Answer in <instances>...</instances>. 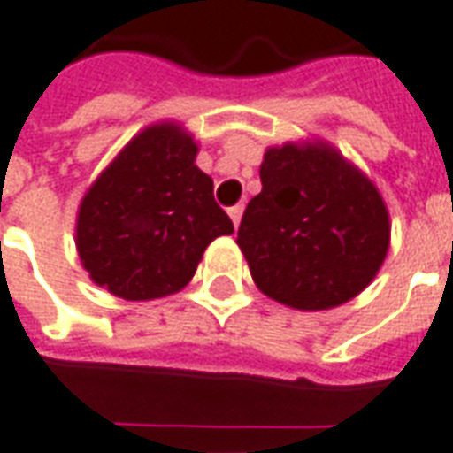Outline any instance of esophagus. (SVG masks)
I'll list each match as a JSON object with an SVG mask.
<instances>
[{
    "mask_svg": "<svg viewBox=\"0 0 453 453\" xmlns=\"http://www.w3.org/2000/svg\"><path fill=\"white\" fill-rule=\"evenodd\" d=\"M227 213H230V218H233V226H240V218H242V206L237 203V206H233V209H227Z\"/></svg>",
    "mask_w": 453,
    "mask_h": 453,
    "instance_id": "1",
    "label": "esophagus"
}]
</instances>
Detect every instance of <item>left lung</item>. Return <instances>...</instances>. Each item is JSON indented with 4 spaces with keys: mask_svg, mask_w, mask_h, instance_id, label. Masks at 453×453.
Returning <instances> with one entry per match:
<instances>
[{
    "mask_svg": "<svg viewBox=\"0 0 453 453\" xmlns=\"http://www.w3.org/2000/svg\"><path fill=\"white\" fill-rule=\"evenodd\" d=\"M237 244L261 293L329 310L370 286L388 250V213L367 177L329 146L269 149Z\"/></svg>",
    "mask_w": 453,
    "mask_h": 453,
    "instance_id": "left-lung-1",
    "label": "left lung"
}]
</instances>
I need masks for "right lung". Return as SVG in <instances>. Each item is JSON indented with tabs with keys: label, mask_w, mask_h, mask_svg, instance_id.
Returning a JSON list of instances; mask_svg holds the SVG:
<instances>
[{
	"label": "right lung",
	"mask_w": 453,
	"mask_h": 453,
	"mask_svg": "<svg viewBox=\"0 0 453 453\" xmlns=\"http://www.w3.org/2000/svg\"><path fill=\"white\" fill-rule=\"evenodd\" d=\"M196 143L156 124L127 143L83 196L76 247L98 286L124 300H153L192 280L201 254L233 220L213 180L194 165Z\"/></svg>",
	"instance_id": "obj_1"
}]
</instances>
